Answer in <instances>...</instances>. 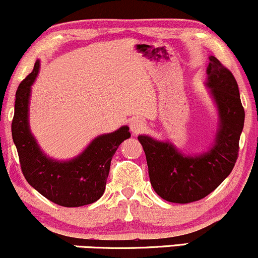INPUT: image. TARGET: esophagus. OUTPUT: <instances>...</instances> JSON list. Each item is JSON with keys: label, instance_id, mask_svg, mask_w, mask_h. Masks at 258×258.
Here are the masks:
<instances>
[{"label": "esophagus", "instance_id": "34e87169", "mask_svg": "<svg viewBox=\"0 0 258 258\" xmlns=\"http://www.w3.org/2000/svg\"><path fill=\"white\" fill-rule=\"evenodd\" d=\"M146 122L139 119H135L132 120L131 122H130V128H131V132L133 133V135H139V133H142L146 130Z\"/></svg>", "mask_w": 258, "mask_h": 258}]
</instances>
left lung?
<instances>
[{"label": "left lung", "mask_w": 258, "mask_h": 258, "mask_svg": "<svg viewBox=\"0 0 258 258\" xmlns=\"http://www.w3.org/2000/svg\"><path fill=\"white\" fill-rule=\"evenodd\" d=\"M209 59L205 86L218 116L214 144L201 154L185 155L171 142L138 136L154 190L170 203L188 204L205 198L229 176L238 159L245 120L238 84L217 58Z\"/></svg>", "instance_id": "left-lung-1"}]
</instances>
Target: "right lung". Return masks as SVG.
Instances as JSON below:
<instances>
[{"label":"right lung","mask_w":258,"mask_h":258,"mask_svg":"<svg viewBox=\"0 0 258 258\" xmlns=\"http://www.w3.org/2000/svg\"><path fill=\"white\" fill-rule=\"evenodd\" d=\"M40 60L23 80L16 93L12 137L25 179L52 203L79 207L94 203L105 190L110 162L119 146L131 137L128 126L97 136L84 152L70 160L49 158L38 146L29 123L31 86L37 78Z\"/></svg>","instance_id":"1"}]
</instances>
